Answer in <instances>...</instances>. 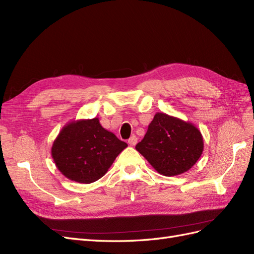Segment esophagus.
I'll list each match as a JSON object with an SVG mask.
<instances>
[{
    "mask_svg": "<svg viewBox=\"0 0 254 254\" xmlns=\"http://www.w3.org/2000/svg\"><path fill=\"white\" fill-rule=\"evenodd\" d=\"M137 137H136L135 135H133V136H131V137H129V139L127 140V142H128V145L129 146H135L136 144H137Z\"/></svg>",
    "mask_w": 254,
    "mask_h": 254,
    "instance_id": "obj_1",
    "label": "esophagus"
}]
</instances>
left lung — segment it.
<instances>
[{"instance_id":"8db88e82","label":"left lung","mask_w":254,"mask_h":254,"mask_svg":"<svg viewBox=\"0 0 254 254\" xmlns=\"http://www.w3.org/2000/svg\"><path fill=\"white\" fill-rule=\"evenodd\" d=\"M135 148L158 173L176 176L196 163L204 150V140L192 123L158 113Z\"/></svg>"}]
</instances>
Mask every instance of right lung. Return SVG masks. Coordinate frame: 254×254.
Listing matches in <instances>:
<instances>
[{
  "mask_svg": "<svg viewBox=\"0 0 254 254\" xmlns=\"http://www.w3.org/2000/svg\"><path fill=\"white\" fill-rule=\"evenodd\" d=\"M127 147V142L118 139L94 118L65 126L54 141L51 155L65 177L79 184H91L107 173Z\"/></svg>",
  "mask_w": 254,
  "mask_h": 254,
  "instance_id": "add662e5",
  "label": "right lung"
}]
</instances>
